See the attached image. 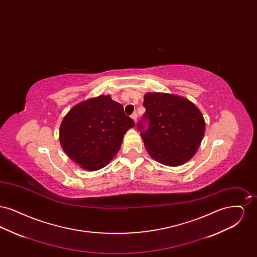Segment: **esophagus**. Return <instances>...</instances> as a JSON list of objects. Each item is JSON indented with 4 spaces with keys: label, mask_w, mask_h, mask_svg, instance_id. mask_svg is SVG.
Returning <instances> with one entry per match:
<instances>
[{
    "label": "esophagus",
    "mask_w": 257,
    "mask_h": 257,
    "mask_svg": "<svg viewBox=\"0 0 257 257\" xmlns=\"http://www.w3.org/2000/svg\"><path fill=\"white\" fill-rule=\"evenodd\" d=\"M131 117H132V119H133L135 122H136V121H137V117H138V114H137L136 112H134V113L131 115Z\"/></svg>",
    "instance_id": "1"
}]
</instances>
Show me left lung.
<instances>
[{
  "instance_id": "1",
  "label": "left lung",
  "mask_w": 257,
  "mask_h": 257,
  "mask_svg": "<svg viewBox=\"0 0 257 257\" xmlns=\"http://www.w3.org/2000/svg\"><path fill=\"white\" fill-rule=\"evenodd\" d=\"M146 112L137 127L147 152L161 164L176 167L191 159L205 131L201 112L189 100L168 93H147Z\"/></svg>"
}]
</instances>
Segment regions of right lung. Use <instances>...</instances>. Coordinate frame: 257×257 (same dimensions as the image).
I'll return each mask as SVG.
<instances>
[{
    "instance_id": "right-lung-1",
    "label": "right lung",
    "mask_w": 257,
    "mask_h": 257,
    "mask_svg": "<svg viewBox=\"0 0 257 257\" xmlns=\"http://www.w3.org/2000/svg\"><path fill=\"white\" fill-rule=\"evenodd\" d=\"M134 126L121 104L100 95L81 102L65 115L60 130L61 147L83 169L97 171L115 156L123 136Z\"/></svg>"
}]
</instances>
